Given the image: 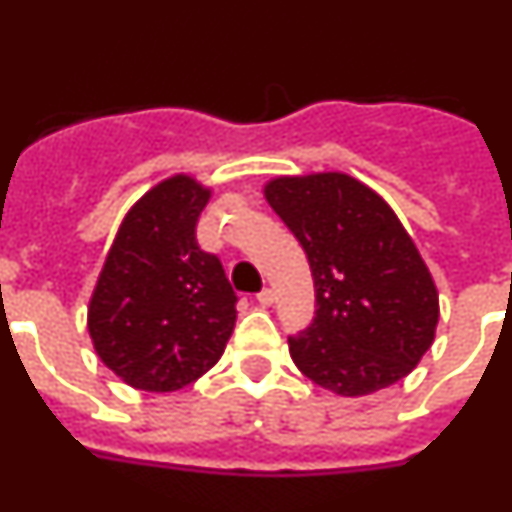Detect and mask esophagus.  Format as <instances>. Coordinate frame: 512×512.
<instances>
[{
    "label": "esophagus",
    "instance_id": "esophagus-1",
    "mask_svg": "<svg viewBox=\"0 0 512 512\" xmlns=\"http://www.w3.org/2000/svg\"><path fill=\"white\" fill-rule=\"evenodd\" d=\"M256 300H259L261 307L274 305V289H264V292H259V297H256Z\"/></svg>",
    "mask_w": 512,
    "mask_h": 512
}]
</instances>
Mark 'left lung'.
I'll return each mask as SVG.
<instances>
[{
	"label": "left lung",
	"instance_id": "1",
	"mask_svg": "<svg viewBox=\"0 0 512 512\" xmlns=\"http://www.w3.org/2000/svg\"><path fill=\"white\" fill-rule=\"evenodd\" d=\"M264 197L315 282V318L289 338L297 369L341 397L408 377L436 338L438 289L392 207L341 171L277 176Z\"/></svg>",
	"mask_w": 512,
	"mask_h": 512
}]
</instances>
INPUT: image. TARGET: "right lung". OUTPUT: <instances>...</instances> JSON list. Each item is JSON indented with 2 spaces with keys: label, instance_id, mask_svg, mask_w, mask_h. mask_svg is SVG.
<instances>
[{
  "label": "right lung",
  "instance_id": "obj_1",
  "mask_svg": "<svg viewBox=\"0 0 512 512\" xmlns=\"http://www.w3.org/2000/svg\"><path fill=\"white\" fill-rule=\"evenodd\" d=\"M210 187L174 174L128 210L87 312L94 351L143 392H176L223 356L235 297L223 264L197 246Z\"/></svg>",
  "mask_w": 512,
  "mask_h": 512
}]
</instances>
